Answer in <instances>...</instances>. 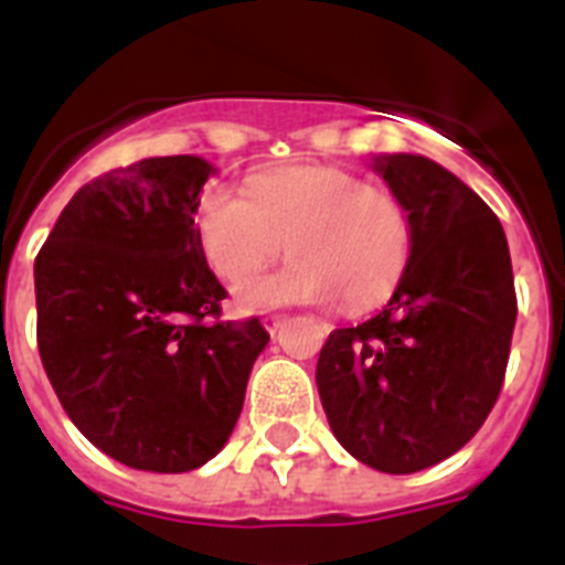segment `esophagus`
Instances as JSON below:
<instances>
[{"label": "esophagus", "instance_id": "obj_1", "mask_svg": "<svg viewBox=\"0 0 565 565\" xmlns=\"http://www.w3.org/2000/svg\"><path fill=\"white\" fill-rule=\"evenodd\" d=\"M282 313H268V317H263V326H266L268 333H277V328L282 326Z\"/></svg>", "mask_w": 565, "mask_h": 565}]
</instances>
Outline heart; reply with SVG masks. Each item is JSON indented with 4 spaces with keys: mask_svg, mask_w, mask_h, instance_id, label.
<instances>
[{
    "mask_svg": "<svg viewBox=\"0 0 565 565\" xmlns=\"http://www.w3.org/2000/svg\"><path fill=\"white\" fill-rule=\"evenodd\" d=\"M194 221L209 266L228 286L263 271L286 239L291 263L239 288L248 308L339 297L348 311H371L396 291L413 252L402 203L333 167L263 169L246 194L209 186Z\"/></svg>",
    "mask_w": 565,
    "mask_h": 565,
    "instance_id": "b5f03b06",
    "label": "heart"
}]
</instances>
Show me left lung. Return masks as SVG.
I'll return each instance as SVG.
<instances>
[{"instance_id":"left-lung-1","label":"left lung","mask_w":565,"mask_h":565,"mask_svg":"<svg viewBox=\"0 0 565 565\" xmlns=\"http://www.w3.org/2000/svg\"><path fill=\"white\" fill-rule=\"evenodd\" d=\"M376 169L411 217V263L382 313L328 337L317 387L344 450L407 476L487 422L518 297L501 221L467 183L424 154H382Z\"/></svg>"}]
</instances>
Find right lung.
<instances>
[{
	"label": "right lung",
	"mask_w": 565,
	"mask_h": 565,
	"mask_svg": "<svg viewBox=\"0 0 565 565\" xmlns=\"http://www.w3.org/2000/svg\"><path fill=\"white\" fill-rule=\"evenodd\" d=\"M212 163L147 158L84 183L36 257V342L70 422L115 461L189 472L223 450L266 328L221 322L194 212Z\"/></svg>",
	"instance_id": "1"
}]
</instances>
